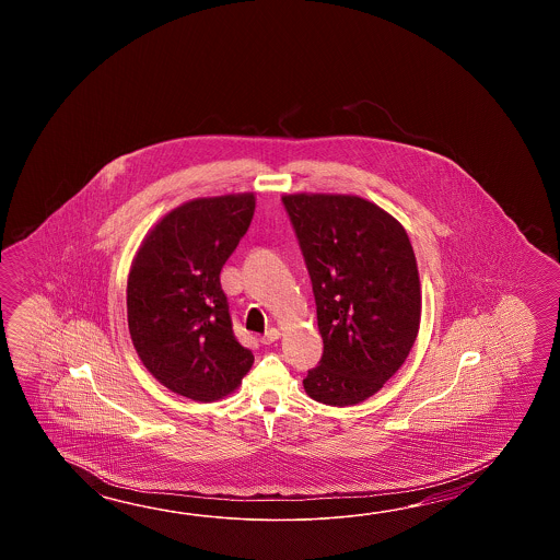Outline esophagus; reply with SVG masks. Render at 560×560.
I'll use <instances>...</instances> for the list:
<instances>
[{
	"label": "esophagus",
	"mask_w": 560,
	"mask_h": 560,
	"mask_svg": "<svg viewBox=\"0 0 560 560\" xmlns=\"http://www.w3.org/2000/svg\"><path fill=\"white\" fill-rule=\"evenodd\" d=\"M278 338H280V330H276V328H270V330L264 334L262 338H260V342H262V345H272V342H276Z\"/></svg>",
	"instance_id": "34e87169"
}]
</instances>
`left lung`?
<instances>
[{"label": "left lung", "mask_w": 560, "mask_h": 560, "mask_svg": "<svg viewBox=\"0 0 560 560\" xmlns=\"http://www.w3.org/2000/svg\"><path fill=\"white\" fill-rule=\"evenodd\" d=\"M316 298L324 354L304 390L354 406L378 393L410 354L422 312L417 256L405 226L352 194H284Z\"/></svg>", "instance_id": "left-lung-1"}]
</instances>
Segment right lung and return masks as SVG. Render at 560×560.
Returning a JSON list of instances; mask_svg holds the SVG:
<instances>
[{
  "label": "right lung",
  "mask_w": 560,
  "mask_h": 560,
  "mask_svg": "<svg viewBox=\"0 0 560 560\" xmlns=\"http://www.w3.org/2000/svg\"><path fill=\"white\" fill-rule=\"evenodd\" d=\"M252 191L179 203L158 220L131 260L128 328L143 366L196 402L234 393L254 354L232 330L220 272L250 228Z\"/></svg>",
  "instance_id": "add662e5"
}]
</instances>
